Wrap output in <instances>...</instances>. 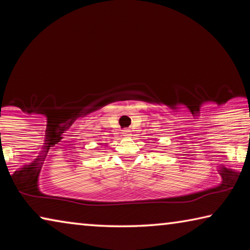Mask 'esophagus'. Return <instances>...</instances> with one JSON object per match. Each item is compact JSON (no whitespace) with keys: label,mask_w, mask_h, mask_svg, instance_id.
I'll list each match as a JSON object with an SVG mask.
<instances>
[{"label":"esophagus","mask_w":250,"mask_h":250,"mask_svg":"<svg viewBox=\"0 0 250 250\" xmlns=\"http://www.w3.org/2000/svg\"><path fill=\"white\" fill-rule=\"evenodd\" d=\"M122 134H124L125 138H130L131 137V131L130 130H124Z\"/></svg>","instance_id":"34e87169"}]
</instances>
